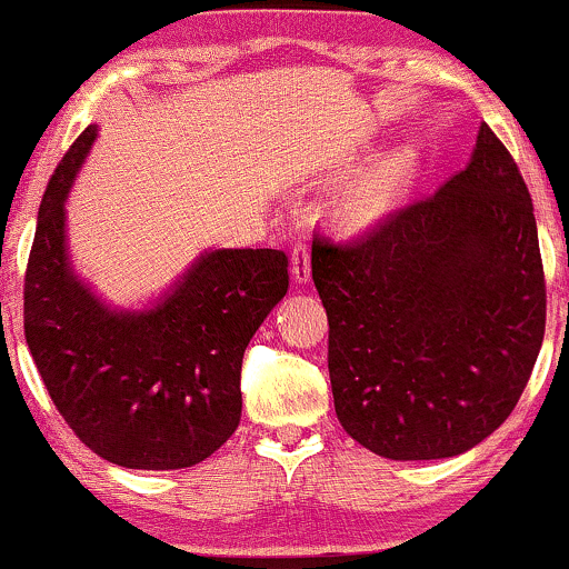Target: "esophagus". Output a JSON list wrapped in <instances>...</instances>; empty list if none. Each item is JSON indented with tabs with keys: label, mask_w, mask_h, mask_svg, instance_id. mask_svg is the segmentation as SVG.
Masks as SVG:
<instances>
[{
	"label": "esophagus",
	"mask_w": 569,
	"mask_h": 569,
	"mask_svg": "<svg viewBox=\"0 0 569 569\" xmlns=\"http://www.w3.org/2000/svg\"><path fill=\"white\" fill-rule=\"evenodd\" d=\"M291 276L297 283L310 280V253H307V246L299 243V240L291 248Z\"/></svg>",
	"instance_id": "1"
}]
</instances>
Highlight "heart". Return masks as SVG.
Wrapping results in <instances>:
<instances>
[{"label":"heart","mask_w":569,"mask_h":569,"mask_svg":"<svg viewBox=\"0 0 569 569\" xmlns=\"http://www.w3.org/2000/svg\"><path fill=\"white\" fill-rule=\"evenodd\" d=\"M358 213H369V206H361V208H358Z\"/></svg>","instance_id":"obj_1"}]
</instances>
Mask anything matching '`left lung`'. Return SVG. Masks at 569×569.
Wrapping results in <instances>:
<instances>
[{"instance_id":"8db88e82","label":"left lung","mask_w":569,"mask_h":569,"mask_svg":"<svg viewBox=\"0 0 569 569\" xmlns=\"http://www.w3.org/2000/svg\"><path fill=\"white\" fill-rule=\"evenodd\" d=\"M339 422L390 460L468 452L508 420L546 331L532 198L492 128L439 192L352 243L312 240Z\"/></svg>"}]
</instances>
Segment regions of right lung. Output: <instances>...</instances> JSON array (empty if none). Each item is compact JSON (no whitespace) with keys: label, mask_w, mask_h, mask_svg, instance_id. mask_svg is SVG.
I'll use <instances>...</instances> for the list:
<instances>
[{"label":"right lung","mask_w":569,"mask_h":569,"mask_svg":"<svg viewBox=\"0 0 569 569\" xmlns=\"http://www.w3.org/2000/svg\"><path fill=\"white\" fill-rule=\"evenodd\" d=\"M96 126L58 162L39 206L23 283V329L39 377L77 439L139 471L198 466L234 433L243 352L289 291L276 248L194 259L147 310H114L74 276L67 198Z\"/></svg>","instance_id":"obj_1"}]
</instances>
